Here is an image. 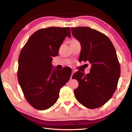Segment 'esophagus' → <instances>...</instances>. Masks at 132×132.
<instances>
[{
  "label": "esophagus",
  "mask_w": 132,
  "mask_h": 132,
  "mask_svg": "<svg viewBox=\"0 0 132 132\" xmlns=\"http://www.w3.org/2000/svg\"><path fill=\"white\" fill-rule=\"evenodd\" d=\"M75 72V71L74 70H72V73H71V77H70V79H72V76H73V75L74 74V73Z\"/></svg>",
  "instance_id": "obj_1"
}]
</instances>
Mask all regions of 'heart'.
I'll return each instance as SVG.
<instances>
[{
  "mask_svg": "<svg viewBox=\"0 0 132 132\" xmlns=\"http://www.w3.org/2000/svg\"><path fill=\"white\" fill-rule=\"evenodd\" d=\"M76 41V39H73L71 41Z\"/></svg>",
  "mask_w": 132,
  "mask_h": 132,
  "instance_id": "obj_1",
  "label": "heart"
}]
</instances>
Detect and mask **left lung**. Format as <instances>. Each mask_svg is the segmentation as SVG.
<instances>
[{"label": "left lung", "mask_w": 132, "mask_h": 132, "mask_svg": "<svg viewBox=\"0 0 132 132\" xmlns=\"http://www.w3.org/2000/svg\"><path fill=\"white\" fill-rule=\"evenodd\" d=\"M71 32L81 44L79 61L91 64L88 74L80 71L73 75L79 86L75 97L90 109L99 108L108 102L117 89L120 75V64L115 49L109 38L87 27H72Z\"/></svg>", "instance_id": "left-lung-1"}]
</instances>
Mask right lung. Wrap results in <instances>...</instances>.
<instances>
[{"mask_svg":"<svg viewBox=\"0 0 132 132\" xmlns=\"http://www.w3.org/2000/svg\"><path fill=\"white\" fill-rule=\"evenodd\" d=\"M67 36L71 37L70 27L40 29L29 38L20 53L18 81L27 101L38 110L53 105L60 89L70 77L68 68L55 70L51 64Z\"/></svg>","mask_w":132,"mask_h":132,"instance_id":"1","label":"right lung"}]
</instances>
